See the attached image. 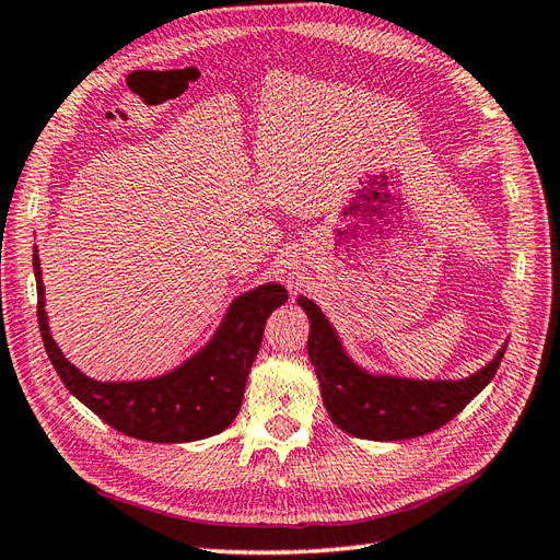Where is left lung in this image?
<instances>
[{
	"label": "left lung",
	"instance_id": "left-lung-1",
	"mask_svg": "<svg viewBox=\"0 0 560 560\" xmlns=\"http://www.w3.org/2000/svg\"><path fill=\"white\" fill-rule=\"evenodd\" d=\"M310 317L307 354L317 371L324 407L346 433L364 440H409L450 423L497 374L506 348L466 381H402L369 376L342 352L331 324L312 300L300 298Z\"/></svg>",
	"mask_w": 560,
	"mask_h": 560
}]
</instances>
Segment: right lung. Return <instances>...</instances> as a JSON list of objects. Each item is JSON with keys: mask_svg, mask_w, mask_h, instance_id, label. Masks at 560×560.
I'll return each instance as SVG.
<instances>
[{"mask_svg": "<svg viewBox=\"0 0 560 560\" xmlns=\"http://www.w3.org/2000/svg\"><path fill=\"white\" fill-rule=\"evenodd\" d=\"M33 267L39 334L56 374L98 419L118 433L147 442L203 440L232 425L243 402L255 354L262 346L267 317L289 300V293L279 283L260 285L234 300L210 346L177 371L153 381L98 383L80 374L56 348L49 336L37 250L33 253Z\"/></svg>", "mask_w": 560, "mask_h": 560, "instance_id": "add662e5", "label": "right lung"}]
</instances>
